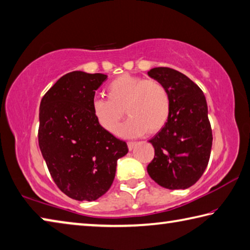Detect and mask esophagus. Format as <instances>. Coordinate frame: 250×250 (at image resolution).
<instances>
[{
  "label": "esophagus",
  "mask_w": 250,
  "mask_h": 250,
  "mask_svg": "<svg viewBox=\"0 0 250 250\" xmlns=\"http://www.w3.org/2000/svg\"><path fill=\"white\" fill-rule=\"evenodd\" d=\"M135 145H136V142H128L127 143V146H128L129 149H133Z\"/></svg>",
  "instance_id": "obj_1"
}]
</instances>
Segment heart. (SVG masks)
Masks as SVG:
<instances>
[{
  "label": "heart",
  "instance_id": "1",
  "mask_svg": "<svg viewBox=\"0 0 250 250\" xmlns=\"http://www.w3.org/2000/svg\"><path fill=\"white\" fill-rule=\"evenodd\" d=\"M106 95L92 102L93 116L106 132L115 133L125 113L129 118L120 128L123 136L155 134L168 122L170 95L159 81L123 74L106 86Z\"/></svg>",
  "mask_w": 250,
  "mask_h": 250
}]
</instances>
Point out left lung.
<instances>
[{
    "label": "left lung",
    "instance_id": "left-lung-1",
    "mask_svg": "<svg viewBox=\"0 0 250 250\" xmlns=\"http://www.w3.org/2000/svg\"><path fill=\"white\" fill-rule=\"evenodd\" d=\"M170 95L166 125L149 142L155 149L147 171L168 189H186L202 177L210 157L212 133L206 98L202 89L183 73L169 67L147 72Z\"/></svg>",
    "mask_w": 250,
    "mask_h": 250
}]
</instances>
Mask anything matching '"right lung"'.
I'll return each instance as SVG.
<instances>
[{"label": "right lung", "instance_id": "right-lung-1", "mask_svg": "<svg viewBox=\"0 0 250 250\" xmlns=\"http://www.w3.org/2000/svg\"><path fill=\"white\" fill-rule=\"evenodd\" d=\"M107 76L75 71L48 89L40 105L39 146L56 186L76 200H95L112 186L126 142L92 114L95 91Z\"/></svg>", "mask_w": 250, "mask_h": 250}]
</instances>
